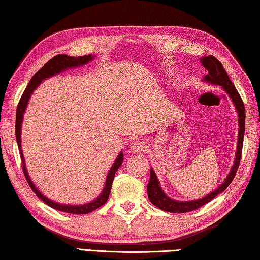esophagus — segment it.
Here are the masks:
<instances>
[{
  "label": "esophagus",
  "mask_w": 260,
  "mask_h": 260,
  "mask_svg": "<svg viewBox=\"0 0 260 260\" xmlns=\"http://www.w3.org/2000/svg\"><path fill=\"white\" fill-rule=\"evenodd\" d=\"M147 148V145L145 142L142 141H134L133 143L131 145V150L132 152H134V154H141V152H143L146 150Z\"/></svg>",
  "instance_id": "obj_1"
}]
</instances>
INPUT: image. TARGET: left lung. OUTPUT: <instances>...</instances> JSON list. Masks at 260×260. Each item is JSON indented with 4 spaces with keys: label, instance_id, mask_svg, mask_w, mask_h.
<instances>
[{
    "label": "left lung",
    "instance_id": "obj_1",
    "mask_svg": "<svg viewBox=\"0 0 260 260\" xmlns=\"http://www.w3.org/2000/svg\"><path fill=\"white\" fill-rule=\"evenodd\" d=\"M201 63L204 67L207 69L208 74L204 76V81L208 82V83L221 85L223 88L224 91L229 94L230 100L233 101L235 108L238 113V140H237V150L236 156H235V162L233 164L232 170H230L228 177L224 180L222 185H220L215 191L209 193L208 196H206L201 199L191 200V201H177L169 198L166 193L162 191L160 185L158 183L157 177H156L155 171L150 169V179L149 184L147 186L148 198H149L150 203L155 205L156 207L162 209L164 212H170V213H187L192 212L194 209H198L201 206L209 203L212 199H214L217 194H220L224 191V189L229 186L230 183L233 182L235 175H236L237 169L240 167L241 157H242V148H243V139H244V131H245V108L243 104V101L240 96V93L235 88L233 82L230 81L228 74L224 71V67L222 66L219 60L215 56L209 55L205 56L203 59H200Z\"/></svg>",
    "mask_w": 260,
    "mask_h": 260
}]
</instances>
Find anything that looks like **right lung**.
<instances>
[{
    "mask_svg": "<svg viewBox=\"0 0 260 260\" xmlns=\"http://www.w3.org/2000/svg\"><path fill=\"white\" fill-rule=\"evenodd\" d=\"M93 55H83V56H68L66 54H57L56 56L52 57L51 60L48 61L47 63H45L43 67H41L38 72H37L32 78L28 82V84L26 86L25 91L23 92L22 97H20L18 106H17V111H16V126H15V132H16V140H17V145H18V149L20 152V158H22V166H23V171L24 175H25V178L27 180L28 185L32 188L37 197L40 198L41 200L44 201L45 204L48 205L49 207L56 209V211L60 212H64V213H71V214H88L92 211H96L97 208H100L101 206L104 205L106 201L109 199V194L111 192V187H112V183L115 176V172L119 169V167L121 166L122 160H123V155L122 152L118 155L117 159L114 160L113 166L111 167L108 177H106V182H105V186L103 188V192L101 193V196H98L97 199H94L93 201L89 204H84V205H63V204H59L55 203L51 199H48L47 197H45L43 193H41L38 188L35 186V184L32 183V180L28 176V172L26 170V166H25V160H24V156H23V151H22V143H20V132H22V122H23V118H24V113H25L26 106L28 100H30L32 92L35 91L41 82L44 80H46L48 77H52L59 74L61 72L66 71L67 68H74V67H78V66H83L89 63L90 61L93 59Z\"/></svg>",
    "mask_w": 260,
    "mask_h": 260,
    "instance_id": "add662e5",
    "label": "right lung"
}]
</instances>
